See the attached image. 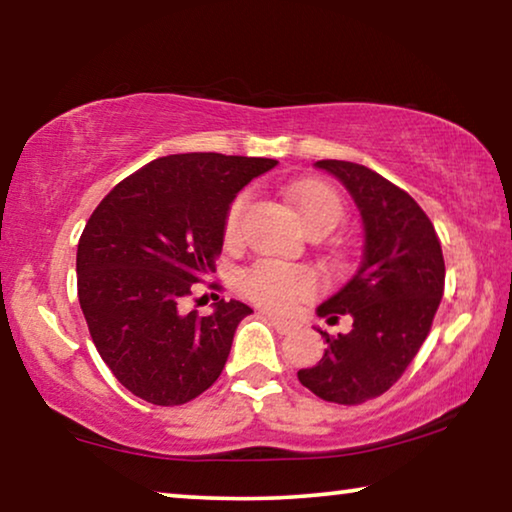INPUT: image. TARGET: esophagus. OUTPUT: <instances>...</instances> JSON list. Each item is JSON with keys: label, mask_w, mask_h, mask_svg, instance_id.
I'll return each mask as SVG.
<instances>
[{"label": "esophagus", "mask_w": 512, "mask_h": 512, "mask_svg": "<svg viewBox=\"0 0 512 512\" xmlns=\"http://www.w3.org/2000/svg\"><path fill=\"white\" fill-rule=\"evenodd\" d=\"M268 321H270V326H275L277 333H282V335H289V333L296 331V324H291V321H284V319H277V317H268Z\"/></svg>", "instance_id": "34e87169"}]
</instances>
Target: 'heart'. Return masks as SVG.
I'll return each mask as SVG.
<instances>
[{"mask_svg":"<svg viewBox=\"0 0 512 512\" xmlns=\"http://www.w3.org/2000/svg\"><path fill=\"white\" fill-rule=\"evenodd\" d=\"M291 200L303 226L310 230H331L342 219V202L331 186L321 181H305L291 191ZM249 195L240 193L230 202L226 214V237L233 240L240 230L242 214L247 209ZM242 289L256 305L270 312L291 310L298 300L312 296L317 291V277L312 270L300 268V265H286L279 261H261L242 275Z\"/></svg>","mask_w":512,"mask_h":512,"instance_id":"heart-1","label":"heart"}]
</instances>
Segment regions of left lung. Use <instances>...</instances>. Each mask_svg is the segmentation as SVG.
Segmentation results:
<instances>
[{"label":"left lung","instance_id":"8db88e82","mask_svg":"<svg viewBox=\"0 0 512 512\" xmlns=\"http://www.w3.org/2000/svg\"><path fill=\"white\" fill-rule=\"evenodd\" d=\"M314 167L333 174L359 207L363 258L317 307L328 324L349 314L352 331H319L328 347L298 380L328 403L359 405L382 396L424 345L445 289L443 249L424 209L366 165L317 160Z\"/></svg>","mask_w":512,"mask_h":512}]
</instances>
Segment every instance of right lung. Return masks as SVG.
<instances>
[{
	"label": "right lung",
	"instance_id": "add662e5",
	"mask_svg": "<svg viewBox=\"0 0 512 512\" xmlns=\"http://www.w3.org/2000/svg\"><path fill=\"white\" fill-rule=\"evenodd\" d=\"M277 160L174 153L123 179L90 216L76 251L79 303L102 361L153 405L193 401L219 380L240 300L214 312H179L195 282L214 272L235 195Z\"/></svg>",
	"mask_w": 512,
	"mask_h": 512
}]
</instances>
